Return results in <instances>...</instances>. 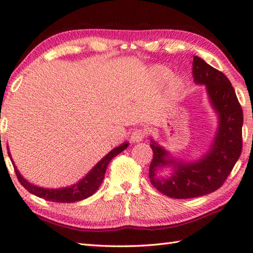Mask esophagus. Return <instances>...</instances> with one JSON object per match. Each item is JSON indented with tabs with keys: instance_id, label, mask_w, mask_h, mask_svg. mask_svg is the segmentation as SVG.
<instances>
[{
	"instance_id": "esophagus-1",
	"label": "esophagus",
	"mask_w": 253,
	"mask_h": 253,
	"mask_svg": "<svg viewBox=\"0 0 253 253\" xmlns=\"http://www.w3.org/2000/svg\"><path fill=\"white\" fill-rule=\"evenodd\" d=\"M145 135H146V131L145 130L135 129L130 134V140L132 142H139V141H141L142 139L145 138Z\"/></svg>"
}]
</instances>
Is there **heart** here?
Instances as JSON below:
<instances>
[{
    "label": "heart",
    "instance_id": "1",
    "mask_svg": "<svg viewBox=\"0 0 253 253\" xmlns=\"http://www.w3.org/2000/svg\"><path fill=\"white\" fill-rule=\"evenodd\" d=\"M154 74L158 77V79H166V77L170 74V71L167 67L157 65L154 67ZM185 87V83L180 79V77H174V79L170 80L167 84V95L169 98L176 99L179 95L181 94Z\"/></svg>",
    "mask_w": 253,
    "mask_h": 253
}]
</instances>
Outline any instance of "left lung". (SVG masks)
<instances>
[{
	"label": "left lung",
	"mask_w": 253,
	"mask_h": 253,
	"mask_svg": "<svg viewBox=\"0 0 253 253\" xmlns=\"http://www.w3.org/2000/svg\"><path fill=\"white\" fill-rule=\"evenodd\" d=\"M192 76L196 84L205 85L210 104L218 116V128L208 151L198 160L174 158L153 138L154 157L149 179L156 189L174 199L195 198L211 194L222 186L241 155L243 114L236 91L227 76L203 58L194 56ZM169 168V175L159 170Z\"/></svg>",
	"instance_id": "obj_1"
}]
</instances>
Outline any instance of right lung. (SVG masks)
Wrapping results in <instances>:
<instances>
[{
	"label": "right lung",
	"instance_id": "right-lung-1",
	"mask_svg": "<svg viewBox=\"0 0 253 253\" xmlns=\"http://www.w3.org/2000/svg\"><path fill=\"white\" fill-rule=\"evenodd\" d=\"M128 142H123L122 145H119L116 148L109 151V153L105 156L103 159H100L99 162L95 165V166L91 168V170L86 174L84 178H82L80 181H77L74 185L70 187H63V188H57V189H54V188H43L35 186L33 183H31L26 180L25 178H23L21 172L18 171V169L14 165V162L12 160L10 150H8L7 147V153L10 156L11 162L14 166L15 172L17 179L20 180L21 185L25 188V189L33 194L35 196L40 197V198H44L45 200L48 201H54V203H75V201H81L83 199H86L94 195L100 186V183L104 180L105 172H106V169L108 164L111 163V160L121 154L123 150H125L128 147Z\"/></svg>",
	"mask_w": 253,
	"mask_h": 253
}]
</instances>
